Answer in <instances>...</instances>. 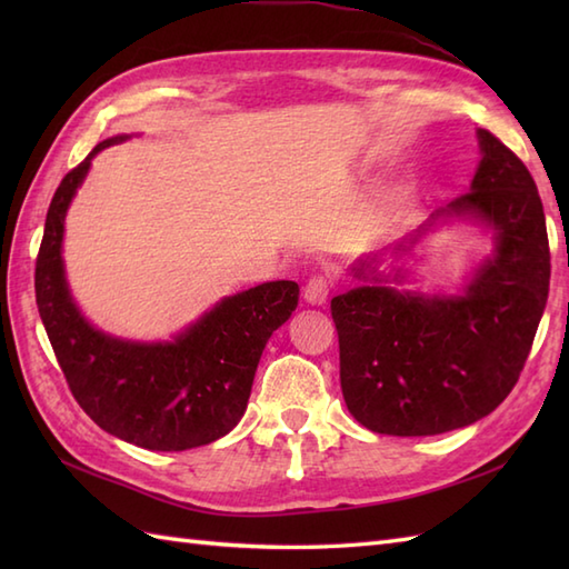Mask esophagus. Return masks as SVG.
Here are the masks:
<instances>
[{"label": "esophagus", "instance_id": "1", "mask_svg": "<svg viewBox=\"0 0 569 569\" xmlns=\"http://www.w3.org/2000/svg\"><path fill=\"white\" fill-rule=\"evenodd\" d=\"M330 296V281L325 276H312L306 286V300L310 306H322Z\"/></svg>", "mask_w": 569, "mask_h": 569}]
</instances>
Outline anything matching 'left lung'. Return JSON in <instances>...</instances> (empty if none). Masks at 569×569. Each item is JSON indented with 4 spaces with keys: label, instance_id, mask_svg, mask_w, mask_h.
I'll use <instances>...</instances> for the list:
<instances>
[{
    "label": "left lung",
    "instance_id": "left-lung-1",
    "mask_svg": "<svg viewBox=\"0 0 569 569\" xmlns=\"http://www.w3.org/2000/svg\"><path fill=\"white\" fill-rule=\"evenodd\" d=\"M477 139L469 192L389 249L410 257L452 222L487 229L491 253L462 291H410V271H381L379 251L352 266L359 286L330 303L345 403L371 432L420 438L471 426L511 393L533 345L550 288L546 212L523 161L487 129Z\"/></svg>",
    "mask_w": 569,
    "mask_h": 569
}]
</instances>
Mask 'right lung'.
<instances>
[{"instance_id":"obj_1","label":"right lung","mask_w":569,"mask_h":569,"mask_svg":"<svg viewBox=\"0 0 569 569\" xmlns=\"http://www.w3.org/2000/svg\"><path fill=\"white\" fill-rule=\"evenodd\" d=\"M124 139L129 134L104 139L60 180L36 259V306L84 413L143 450L180 452L220 440L244 416L263 347L291 318L300 291L296 281H269L227 296L166 342L94 328L70 296L66 214L94 156Z\"/></svg>"}]
</instances>
